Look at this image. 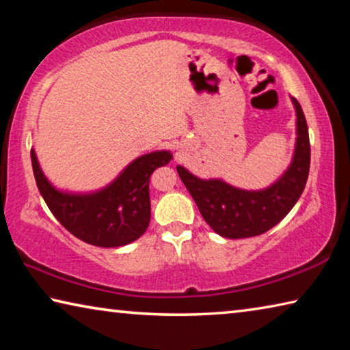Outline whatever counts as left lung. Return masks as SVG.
Wrapping results in <instances>:
<instances>
[{"label":"left lung","mask_w":350,"mask_h":350,"mask_svg":"<svg viewBox=\"0 0 350 350\" xmlns=\"http://www.w3.org/2000/svg\"><path fill=\"white\" fill-rule=\"evenodd\" d=\"M292 100L298 134L295 156L288 170L271 187L245 191L219 179H198L183 167H177L205 222L224 238L241 239L265 233L286 217L303 193L310 168L309 128L299 102Z\"/></svg>","instance_id":"obj_1"}]
</instances>
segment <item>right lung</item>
<instances>
[{
  "label": "right lung",
  "mask_w": 350,
  "mask_h": 350,
  "mask_svg": "<svg viewBox=\"0 0 350 350\" xmlns=\"http://www.w3.org/2000/svg\"><path fill=\"white\" fill-rule=\"evenodd\" d=\"M37 187L52 215L69 233L96 247H120L139 239L151 219L150 177L170 163L168 151L145 154L129 165L109 187L92 194L57 191L31 151Z\"/></svg>",
  "instance_id": "obj_1"
}]
</instances>
